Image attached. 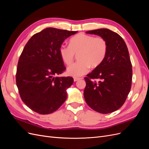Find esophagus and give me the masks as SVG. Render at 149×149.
<instances>
[{
    "label": "esophagus",
    "instance_id": "esophagus-1",
    "mask_svg": "<svg viewBox=\"0 0 149 149\" xmlns=\"http://www.w3.org/2000/svg\"><path fill=\"white\" fill-rule=\"evenodd\" d=\"M81 78H74V81H77L79 80V79H81Z\"/></svg>",
    "mask_w": 149,
    "mask_h": 149
}]
</instances>
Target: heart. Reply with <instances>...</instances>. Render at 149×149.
<instances>
[{
    "label": "heart",
    "mask_w": 149,
    "mask_h": 149,
    "mask_svg": "<svg viewBox=\"0 0 149 149\" xmlns=\"http://www.w3.org/2000/svg\"><path fill=\"white\" fill-rule=\"evenodd\" d=\"M108 45L106 40L101 37L79 33L70 40V46L61 45L59 53L63 62L70 65L78 55V61L68 68L67 73L73 77H79L88 71L90 66L95 68L105 59Z\"/></svg>",
    "instance_id": "b5f03b06"
}]
</instances>
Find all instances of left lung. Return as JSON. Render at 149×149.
<instances>
[{"label": "left lung", "instance_id": "left-lung-1", "mask_svg": "<svg viewBox=\"0 0 149 149\" xmlns=\"http://www.w3.org/2000/svg\"><path fill=\"white\" fill-rule=\"evenodd\" d=\"M86 33L104 38L108 49L102 63L84 78V100L95 111L111 113L124 104L131 88L132 68L128 49L119 34L107 29L90 30Z\"/></svg>", "mask_w": 149, "mask_h": 149}]
</instances>
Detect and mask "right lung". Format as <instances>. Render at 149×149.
I'll use <instances>...</instances> for the list:
<instances>
[{"label": "right lung", "instance_id": "add662e5", "mask_svg": "<svg viewBox=\"0 0 149 149\" xmlns=\"http://www.w3.org/2000/svg\"><path fill=\"white\" fill-rule=\"evenodd\" d=\"M77 32L47 28L33 35L21 53L17 68V86L22 101L38 114L52 113L66 100V89L73 84V78L54 76L66 70L60 47L66 38Z\"/></svg>", "mask_w": 149, "mask_h": 149}]
</instances>
